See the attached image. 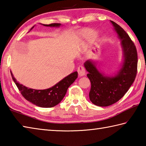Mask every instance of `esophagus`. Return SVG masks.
<instances>
[{
	"instance_id": "obj_1",
	"label": "esophagus",
	"mask_w": 146,
	"mask_h": 146,
	"mask_svg": "<svg viewBox=\"0 0 146 146\" xmlns=\"http://www.w3.org/2000/svg\"><path fill=\"white\" fill-rule=\"evenodd\" d=\"M77 71L78 73V75L79 76H83L85 75L86 73V70H85V68L83 66H79L78 67V70H77Z\"/></svg>"
}]
</instances>
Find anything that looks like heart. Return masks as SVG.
<instances>
[{"label":"heart","mask_w":146,"mask_h":146,"mask_svg":"<svg viewBox=\"0 0 146 146\" xmlns=\"http://www.w3.org/2000/svg\"><path fill=\"white\" fill-rule=\"evenodd\" d=\"M87 35L89 42H92L95 40V39L96 38V34L93 32L92 31H88L87 32Z\"/></svg>","instance_id":"1"}]
</instances>
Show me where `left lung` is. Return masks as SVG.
<instances>
[{
  "label": "left lung",
  "instance_id": "obj_1",
  "mask_svg": "<svg viewBox=\"0 0 146 146\" xmlns=\"http://www.w3.org/2000/svg\"><path fill=\"white\" fill-rule=\"evenodd\" d=\"M111 22L121 40L124 61L121 70L115 76H105L97 69L92 61L88 60L84 64L91 83L90 101L102 107L108 106L121 99L132 85L137 73L138 57L135 44L120 26Z\"/></svg>",
  "mask_w": 146,
  "mask_h": 146
}]
</instances>
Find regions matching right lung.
<instances>
[{"label":"right lung","instance_id":"obj_1","mask_svg":"<svg viewBox=\"0 0 146 146\" xmlns=\"http://www.w3.org/2000/svg\"><path fill=\"white\" fill-rule=\"evenodd\" d=\"M44 25L45 27H58L61 24L52 23ZM33 28H31V29ZM11 73L13 81L25 99L37 106L42 108H52L58 104L64 98L68 87L78 77V73L75 71L65 77L52 87L45 90H35L28 88L21 84H19L13 76L12 73L11 72Z\"/></svg>","mask_w":146,"mask_h":146}]
</instances>
